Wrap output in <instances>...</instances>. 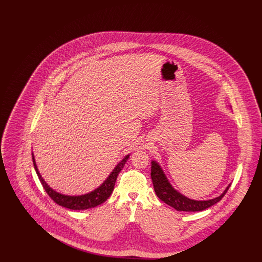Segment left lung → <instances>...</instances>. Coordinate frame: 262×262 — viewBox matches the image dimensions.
<instances>
[{"label":"left lung","instance_id":"8db88e82","mask_svg":"<svg viewBox=\"0 0 262 262\" xmlns=\"http://www.w3.org/2000/svg\"><path fill=\"white\" fill-rule=\"evenodd\" d=\"M151 179L156 195L166 204L174 207L178 211H202L206 208H209L210 206L216 204L223 199L227 190L231 186L229 185L225 189L224 192L216 199L209 200H189L183 194H181L180 192H178L174 187L171 186L161 167L155 161L151 162Z\"/></svg>","mask_w":262,"mask_h":262}]
</instances>
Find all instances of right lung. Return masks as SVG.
Wrapping results in <instances>:
<instances>
[{"label": "right lung", "instance_id": "right-lung-1", "mask_svg": "<svg viewBox=\"0 0 262 262\" xmlns=\"http://www.w3.org/2000/svg\"><path fill=\"white\" fill-rule=\"evenodd\" d=\"M128 157H129V155H126L125 158L116 166V168L113 170L112 173L107 178V180L98 188H96L95 190L89 192L88 194L78 195V196H70V195H64V194L55 191L45 183V181L43 180V178L38 172L34 155L32 153V161L34 165V169L36 171V174H37L38 178L41 182V185L44 187L45 191L57 204L61 205L62 207L72 209V210H84L88 208H92V207L100 205L101 203H103L108 200V198L112 194L118 174L124 168V165L126 162V160L128 159Z\"/></svg>", "mask_w": 262, "mask_h": 262}]
</instances>
